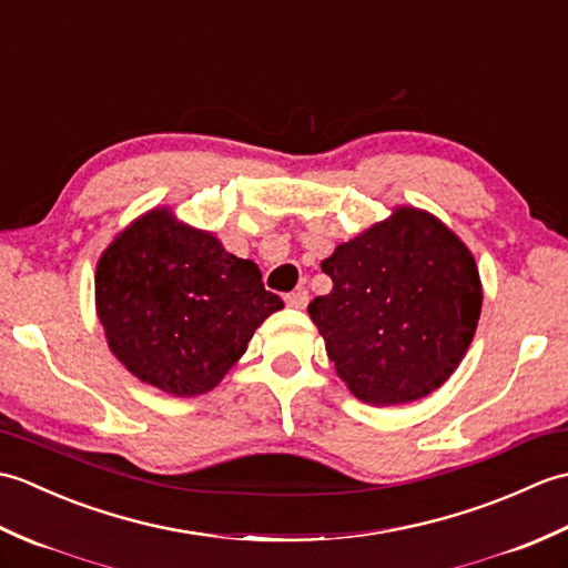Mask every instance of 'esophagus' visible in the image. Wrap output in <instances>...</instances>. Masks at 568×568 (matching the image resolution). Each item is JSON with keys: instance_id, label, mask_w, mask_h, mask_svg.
Segmentation results:
<instances>
[{"instance_id": "1", "label": "esophagus", "mask_w": 568, "mask_h": 568, "mask_svg": "<svg viewBox=\"0 0 568 568\" xmlns=\"http://www.w3.org/2000/svg\"><path fill=\"white\" fill-rule=\"evenodd\" d=\"M307 300H310V295H307V287H297V291H293V293H287V295H285V303L291 305V307H295V310H303V307H307Z\"/></svg>"}]
</instances>
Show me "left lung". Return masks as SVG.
<instances>
[{
  "instance_id": "left-lung-1",
  "label": "left lung",
  "mask_w": 568,
  "mask_h": 568,
  "mask_svg": "<svg viewBox=\"0 0 568 568\" xmlns=\"http://www.w3.org/2000/svg\"><path fill=\"white\" fill-rule=\"evenodd\" d=\"M322 271L334 287L307 312L361 403H415L449 381L484 305L474 253L449 226L425 210L395 207L336 246Z\"/></svg>"
}]
</instances>
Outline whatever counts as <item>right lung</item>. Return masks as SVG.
<instances>
[{
	"label": "right lung",
	"instance_id": "1",
	"mask_svg": "<svg viewBox=\"0 0 568 568\" xmlns=\"http://www.w3.org/2000/svg\"><path fill=\"white\" fill-rule=\"evenodd\" d=\"M104 339L131 376L168 395L212 390L283 300L212 232L153 207L119 232L94 273Z\"/></svg>",
	"mask_w": 568,
	"mask_h": 568
}]
</instances>
